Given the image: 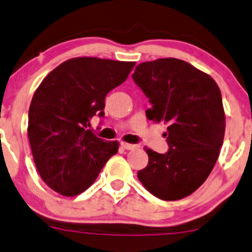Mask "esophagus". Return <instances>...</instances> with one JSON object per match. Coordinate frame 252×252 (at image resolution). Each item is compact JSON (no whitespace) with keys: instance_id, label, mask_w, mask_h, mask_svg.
Instances as JSON below:
<instances>
[{"instance_id":"34e87169","label":"esophagus","mask_w":252,"mask_h":252,"mask_svg":"<svg viewBox=\"0 0 252 252\" xmlns=\"http://www.w3.org/2000/svg\"><path fill=\"white\" fill-rule=\"evenodd\" d=\"M122 146H123L126 150H134V149L138 148V146L134 145V144H129V143H122Z\"/></svg>"}]
</instances>
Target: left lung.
<instances>
[{"label":"left lung","mask_w":252,"mask_h":252,"mask_svg":"<svg viewBox=\"0 0 252 252\" xmlns=\"http://www.w3.org/2000/svg\"><path fill=\"white\" fill-rule=\"evenodd\" d=\"M133 80L153 104L145 112L149 121L168 126L170 146L166 154L145 148L149 162L138 171L139 181L163 201L185 198L203 185L219 158L225 133L220 90L208 74L175 58L141 63Z\"/></svg>","instance_id":"obj_1"}]
</instances>
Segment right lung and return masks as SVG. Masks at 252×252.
<instances>
[{
	"label": "right lung",
	"mask_w": 252,
	"mask_h": 252,
	"mask_svg": "<svg viewBox=\"0 0 252 252\" xmlns=\"http://www.w3.org/2000/svg\"><path fill=\"white\" fill-rule=\"evenodd\" d=\"M134 66V61L69 59L35 90L27 130L36 170L53 191L65 197L82 193L118 153V141L102 140L89 128L94 116L103 117L107 94Z\"/></svg>",
	"instance_id": "right-lung-1"
}]
</instances>
